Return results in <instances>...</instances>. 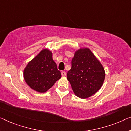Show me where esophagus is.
Instances as JSON below:
<instances>
[{"label": "esophagus", "instance_id": "1", "mask_svg": "<svg viewBox=\"0 0 131 131\" xmlns=\"http://www.w3.org/2000/svg\"><path fill=\"white\" fill-rule=\"evenodd\" d=\"M61 75L62 77H65V76L66 75V72L65 71H62L61 72Z\"/></svg>", "mask_w": 131, "mask_h": 131}]
</instances>
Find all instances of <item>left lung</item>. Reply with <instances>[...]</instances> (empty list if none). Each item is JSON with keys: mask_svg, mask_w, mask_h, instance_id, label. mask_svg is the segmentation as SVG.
<instances>
[{"mask_svg": "<svg viewBox=\"0 0 131 131\" xmlns=\"http://www.w3.org/2000/svg\"><path fill=\"white\" fill-rule=\"evenodd\" d=\"M103 66L89 49H80L72 60V68L67 79L74 93L81 98H87L101 88L105 79Z\"/></svg>", "mask_w": 131, "mask_h": 131, "instance_id": "obj_1", "label": "left lung"}]
</instances>
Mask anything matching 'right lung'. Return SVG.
Masks as SVG:
<instances>
[{
	"label": "right lung",
	"instance_id": "1",
	"mask_svg": "<svg viewBox=\"0 0 131 131\" xmlns=\"http://www.w3.org/2000/svg\"><path fill=\"white\" fill-rule=\"evenodd\" d=\"M23 77L31 88L42 93L50 89L61 78V73L52 59V52L43 49L28 64Z\"/></svg>",
	"mask_w": 131,
	"mask_h": 131
}]
</instances>
